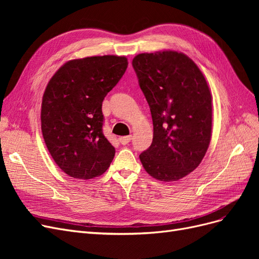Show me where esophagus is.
Returning a JSON list of instances; mask_svg holds the SVG:
<instances>
[{
    "label": "esophagus",
    "mask_w": 259,
    "mask_h": 259,
    "mask_svg": "<svg viewBox=\"0 0 259 259\" xmlns=\"http://www.w3.org/2000/svg\"><path fill=\"white\" fill-rule=\"evenodd\" d=\"M119 140L122 145H127L132 140V136H123V137H120Z\"/></svg>",
    "instance_id": "esophagus-1"
}]
</instances>
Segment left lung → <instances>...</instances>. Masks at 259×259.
Returning a JSON list of instances; mask_svg holds the SVG:
<instances>
[{
    "mask_svg": "<svg viewBox=\"0 0 259 259\" xmlns=\"http://www.w3.org/2000/svg\"><path fill=\"white\" fill-rule=\"evenodd\" d=\"M153 122L152 144L140 153L147 173L175 182L199 166L211 136V95L204 75L175 51L139 54L133 59Z\"/></svg>",
    "mask_w": 259,
    "mask_h": 259,
    "instance_id": "left-lung-1",
    "label": "left lung"
}]
</instances>
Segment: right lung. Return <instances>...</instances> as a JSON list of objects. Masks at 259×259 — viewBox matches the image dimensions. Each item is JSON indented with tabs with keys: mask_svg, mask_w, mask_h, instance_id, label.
Returning <instances> with one entry per match:
<instances>
[{
	"mask_svg": "<svg viewBox=\"0 0 259 259\" xmlns=\"http://www.w3.org/2000/svg\"><path fill=\"white\" fill-rule=\"evenodd\" d=\"M125 56H93L69 60L46 86L41 109L44 142L55 163L79 179L100 176L115 149L103 133L101 106L127 68Z\"/></svg>",
	"mask_w": 259,
	"mask_h": 259,
	"instance_id": "right-lung-1",
	"label": "right lung"
}]
</instances>
